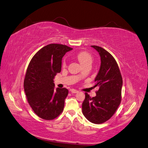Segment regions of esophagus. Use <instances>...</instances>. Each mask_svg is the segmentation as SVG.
Segmentation results:
<instances>
[{"mask_svg":"<svg viewBox=\"0 0 148 148\" xmlns=\"http://www.w3.org/2000/svg\"><path fill=\"white\" fill-rule=\"evenodd\" d=\"M71 92L73 93V94H75V93H77L78 92V90H75V89H71Z\"/></svg>","mask_w":148,"mask_h":148,"instance_id":"1","label":"esophagus"}]
</instances>
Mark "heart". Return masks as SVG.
<instances>
[{
    "mask_svg": "<svg viewBox=\"0 0 148 148\" xmlns=\"http://www.w3.org/2000/svg\"><path fill=\"white\" fill-rule=\"evenodd\" d=\"M77 58L81 64L84 66L87 63H92V57L90 54L86 51H81L77 53ZM63 64H65V62Z\"/></svg>",
    "mask_w": 148,
    "mask_h": 148,
    "instance_id": "obj_1",
    "label": "heart"
}]
</instances>
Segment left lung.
I'll use <instances>...</instances> for the list:
<instances>
[{"mask_svg":"<svg viewBox=\"0 0 148 148\" xmlns=\"http://www.w3.org/2000/svg\"><path fill=\"white\" fill-rule=\"evenodd\" d=\"M91 46L100 56V69L94 80V87L99 86V89L94 97L86 93L82 110L88 121L100 124L110 119L120 105L123 80L119 66L112 54L100 46Z\"/></svg>","mask_w":148,"mask_h":148,"instance_id":"1","label":"left lung"}]
</instances>
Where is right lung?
Listing matches in <instances>:
<instances>
[{"label":"right lung","instance_id":"right-lung-1","mask_svg":"<svg viewBox=\"0 0 148 148\" xmlns=\"http://www.w3.org/2000/svg\"><path fill=\"white\" fill-rule=\"evenodd\" d=\"M72 49L66 45L49 44L40 49L29 63L24 90L33 110L42 119H56L64 109L68 90L55 88L53 79L61 71L62 58Z\"/></svg>","mask_w":148,"mask_h":148}]
</instances>
